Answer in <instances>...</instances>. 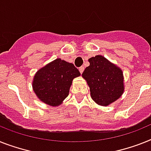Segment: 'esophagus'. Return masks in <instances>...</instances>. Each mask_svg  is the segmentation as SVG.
I'll return each mask as SVG.
<instances>
[{
	"mask_svg": "<svg viewBox=\"0 0 151 151\" xmlns=\"http://www.w3.org/2000/svg\"><path fill=\"white\" fill-rule=\"evenodd\" d=\"M83 70H84V67H83V66H81V68H79V71H80V73H83Z\"/></svg>",
	"mask_w": 151,
	"mask_h": 151,
	"instance_id": "esophagus-1",
	"label": "esophagus"
}]
</instances>
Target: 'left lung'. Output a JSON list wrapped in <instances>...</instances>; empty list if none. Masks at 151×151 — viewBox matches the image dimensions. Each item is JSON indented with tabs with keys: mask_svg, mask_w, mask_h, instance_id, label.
<instances>
[{
	"mask_svg": "<svg viewBox=\"0 0 151 151\" xmlns=\"http://www.w3.org/2000/svg\"><path fill=\"white\" fill-rule=\"evenodd\" d=\"M90 66L82 73L90 87L92 99L107 106L121 97L124 92L122 70L101 55L90 58Z\"/></svg>",
	"mask_w": 151,
	"mask_h": 151,
	"instance_id": "left-lung-1",
	"label": "left lung"
}]
</instances>
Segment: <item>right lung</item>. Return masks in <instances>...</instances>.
I'll return each instance as SVG.
<instances>
[{"instance_id":"1","label":"right lung","mask_w":151,"mask_h":151,"mask_svg":"<svg viewBox=\"0 0 151 151\" xmlns=\"http://www.w3.org/2000/svg\"><path fill=\"white\" fill-rule=\"evenodd\" d=\"M81 75L73 64L58 58L37 72L33 88L40 101L58 106L68 97L72 81Z\"/></svg>"}]
</instances>
